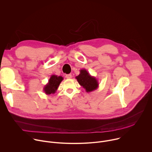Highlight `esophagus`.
<instances>
[{
	"label": "esophagus",
	"mask_w": 152,
	"mask_h": 152,
	"mask_svg": "<svg viewBox=\"0 0 152 152\" xmlns=\"http://www.w3.org/2000/svg\"><path fill=\"white\" fill-rule=\"evenodd\" d=\"M72 77V76L71 74H69V75H66V77L67 79H71Z\"/></svg>",
	"instance_id": "34e87169"
}]
</instances>
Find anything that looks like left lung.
<instances>
[{"label": "left lung", "mask_w": 152, "mask_h": 152, "mask_svg": "<svg viewBox=\"0 0 152 152\" xmlns=\"http://www.w3.org/2000/svg\"><path fill=\"white\" fill-rule=\"evenodd\" d=\"M78 83L87 93L92 92L99 87L97 79L92 76L86 69H81L80 74L76 77Z\"/></svg>", "instance_id": "obj_1"}]
</instances>
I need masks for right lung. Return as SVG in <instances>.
I'll use <instances>...</instances> for the list:
<instances>
[{"label":"right lung","instance_id":"obj_1","mask_svg":"<svg viewBox=\"0 0 152 152\" xmlns=\"http://www.w3.org/2000/svg\"><path fill=\"white\" fill-rule=\"evenodd\" d=\"M63 79L64 78L61 76H58L55 75H52L48 83L43 88V91L47 95L55 93L58 88V86Z\"/></svg>","mask_w":152,"mask_h":152}]
</instances>
